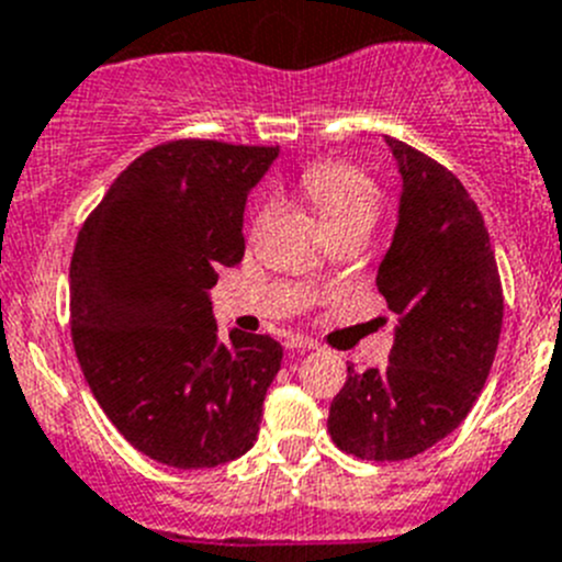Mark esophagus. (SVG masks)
Here are the masks:
<instances>
[{
  "mask_svg": "<svg viewBox=\"0 0 562 562\" xmlns=\"http://www.w3.org/2000/svg\"><path fill=\"white\" fill-rule=\"evenodd\" d=\"M285 347H288V350H296V352L318 350V344L313 341V338H307V336H288Z\"/></svg>",
  "mask_w": 562,
  "mask_h": 562,
  "instance_id": "esophagus-1",
  "label": "esophagus"
}]
</instances>
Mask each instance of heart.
Segmentation results:
<instances>
[{
    "mask_svg": "<svg viewBox=\"0 0 562 562\" xmlns=\"http://www.w3.org/2000/svg\"><path fill=\"white\" fill-rule=\"evenodd\" d=\"M302 190L330 235L344 229H372L381 210L372 179L341 161H318L307 168Z\"/></svg>",
    "mask_w": 562,
    "mask_h": 562,
    "instance_id": "1",
    "label": "heart"
}]
</instances>
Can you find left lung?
<instances>
[{"mask_svg":"<svg viewBox=\"0 0 562 562\" xmlns=\"http://www.w3.org/2000/svg\"><path fill=\"white\" fill-rule=\"evenodd\" d=\"M401 173L378 291L397 313L383 369L356 372L330 403L333 442L375 462L417 457L459 428L502 336L504 293L487 226L462 181L386 136Z\"/></svg>","mask_w":562,"mask_h":562,"instance_id":"8db88e82","label":"left lung"}]
</instances>
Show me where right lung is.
<instances>
[{"instance_id": "obj_1", "label": "right lung", "mask_w": 562, "mask_h": 562, "mask_svg": "<svg viewBox=\"0 0 562 562\" xmlns=\"http://www.w3.org/2000/svg\"><path fill=\"white\" fill-rule=\"evenodd\" d=\"M280 148L179 139L117 176L69 266L72 341L105 417L136 451L218 468L257 442L280 372L271 336L221 341L212 285L244 257V210Z\"/></svg>"}]
</instances>
